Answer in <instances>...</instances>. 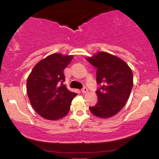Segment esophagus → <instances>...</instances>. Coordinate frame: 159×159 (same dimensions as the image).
Segmentation results:
<instances>
[{
  "mask_svg": "<svg viewBox=\"0 0 159 159\" xmlns=\"http://www.w3.org/2000/svg\"><path fill=\"white\" fill-rule=\"evenodd\" d=\"M81 92L83 93H87L88 92V89H87V87H84L83 88H82Z\"/></svg>",
  "mask_w": 159,
  "mask_h": 159,
  "instance_id": "1",
  "label": "esophagus"
}]
</instances>
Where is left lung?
<instances>
[{
  "label": "left lung",
  "mask_w": 159,
  "mask_h": 159,
  "mask_svg": "<svg viewBox=\"0 0 159 159\" xmlns=\"http://www.w3.org/2000/svg\"><path fill=\"white\" fill-rule=\"evenodd\" d=\"M87 61L97 69L98 102L90 107L93 114L101 118L114 116L125 105L133 87L132 69L117 57L98 52Z\"/></svg>",
  "instance_id": "8db88e82"
}]
</instances>
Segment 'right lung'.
<instances>
[{
  "label": "right lung",
  "mask_w": 159,
  "mask_h": 159,
  "mask_svg": "<svg viewBox=\"0 0 159 159\" xmlns=\"http://www.w3.org/2000/svg\"><path fill=\"white\" fill-rule=\"evenodd\" d=\"M73 56L51 54L40 61L29 75L27 93L32 107L40 116L48 120L63 118L69 113L77 93L70 92L63 84L66 67Z\"/></svg>",
  "instance_id": "obj_1"
}]
</instances>
